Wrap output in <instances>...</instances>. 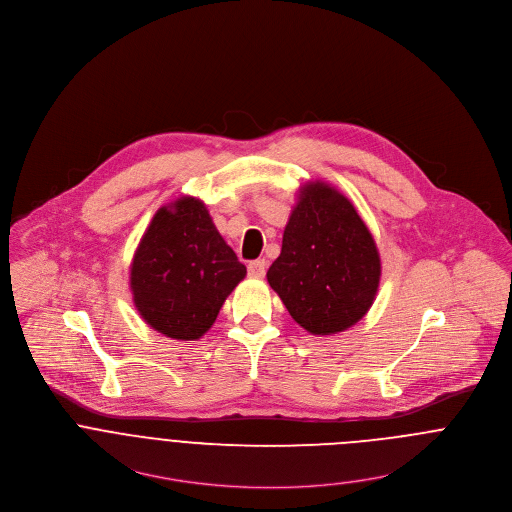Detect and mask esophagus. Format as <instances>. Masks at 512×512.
Segmentation results:
<instances>
[{"instance_id":"obj_1","label":"esophagus","mask_w":512,"mask_h":512,"mask_svg":"<svg viewBox=\"0 0 512 512\" xmlns=\"http://www.w3.org/2000/svg\"><path fill=\"white\" fill-rule=\"evenodd\" d=\"M266 268H268L266 260H254V262L248 264V276L250 278H264Z\"/></svg>"}]
</instances>
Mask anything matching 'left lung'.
<instances>
[{
	"instance_id": "obj_1",
	"label": "left lung",
	"mask_w": 512,
	"mask_h": 512,
	"mask_svg": "<svg viewBox=\"0 0 512 512\" xmlns=\"http://www.w3.org/2000/svg\"><path fill=\"white\" fill-rule=\"evenodd\" d=\"M266 278L297 325L325 336L370 311L381 260L352 201L317 180L299 189Z\"/></svg>"
}]
</instances>
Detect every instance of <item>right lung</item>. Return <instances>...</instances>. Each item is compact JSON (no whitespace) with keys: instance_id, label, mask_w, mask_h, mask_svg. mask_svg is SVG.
Instances as JSON below:
<instances>
[{"instance_id":"right-lung-1","label":"right lung","mask_w":512,"mask_h":512,"mask_svg":"<svg viewBox=\"0 0 512 512\" xmlns=\"http://www.w3.org/2000/svg\"><path fill=\"white\" fill-rule=\"evenodd\" d=\"M246 276L205 203L184 195L164 205L140 238L131 291L146 325L174 340H197Z\"/></svg>"}]
</instances>
